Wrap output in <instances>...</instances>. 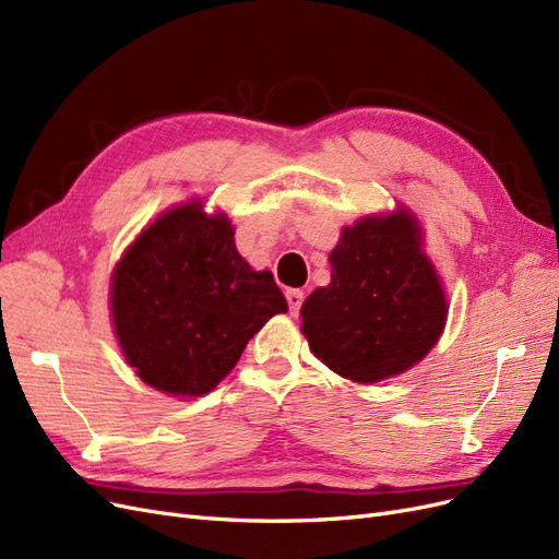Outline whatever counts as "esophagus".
<instances>
[{
    "mask_svg": "<svg viewBox=\"0 0 559 559\" xmlns=\"http://www.w3.org/2000/svg\"><path fill=\"white\" fill-rule=\"evenodd\" d=\"M285 299H287V306H290V311L297 313V311L301 309L304 293H301V290H287V293H285Z\"/></svg>",
    "mask_w": 559,
    "mask_h": 559,
    "instance_id": "34e87169",
    "label": "esophagus"
}]
</instances>
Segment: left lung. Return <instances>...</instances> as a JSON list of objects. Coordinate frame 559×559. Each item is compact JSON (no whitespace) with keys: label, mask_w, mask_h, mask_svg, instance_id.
Listing matches in <instances>:
<instances>
[{"label":"left lung","mask_w":559,"mask_h":559,"mask_svg":"<svg viewBox=\"0 0 559 559\" xmlns=\"http://www.w3.org/2000/svg\"><path fill=\"white\" fill-rule=\"evenodd\" d=\"M332 281L301 304L311 353L355 383L404 373L435 348L448 301L416 215L397 209L344 227Z\"/></svg>","instance_id":"1"}]
</instances>
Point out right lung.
<instances>
[{
  "mask_svg": "<svg viewBox=\"0 0 559 559\" xmlns=\"http://www.w3.org/2000/svg\"><path fill=\"white\" fill-rule=\"evenodd\" d=\"M287 311L272 272H253L225 213L174 206L124 250L111 276V318L143 383L202 397L239 362L264 322Z\"/></svg>",
  "mask_w": 559,
  "mask_h": 559,
  "instance_id": "obj_1",
  "label": "right lung"
}]
</instances>
